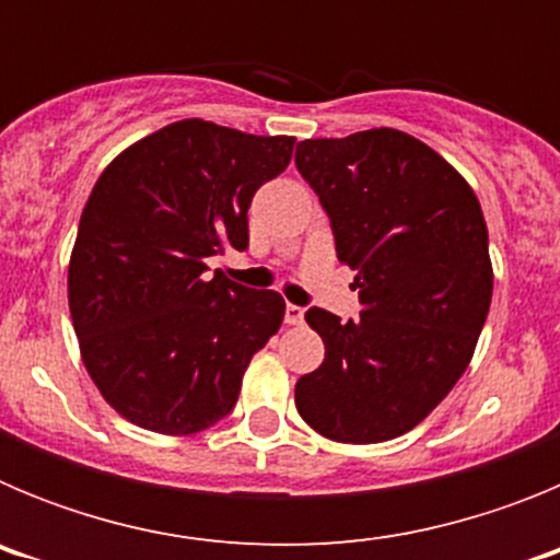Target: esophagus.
I'll list each match as a JSON object with an SVG mask.
<instances>
[{
  "mask_svg": "<svg viewBox=\"0 0 560 560\" xmlns=\"http://www.w3.org/2000/svg\"><path fill=\"white\" fill-rule=\"evenodd\" d=\"M303 319H305V308H300V305H294V303L285 305V323L303 325Z\"/></svg>",
  "mask_w": 560,
  "mask_h": 560,
  "instance_id": "esophagus-1",
  "label": "esophagus"
}]
</instances>
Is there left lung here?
<instances>
[{
	"label": "left lung",
	"mask_w": 560,
	"mask_h": 560,
	"mask_svg": "<svg viewBox=\"0 0 560 560\" xmlns=\"http://www.w3.org/2000/svg\"><path fill=\"white\" fill-rule=\"evenodd\" d=\"M296 171L361 303L348 323L305 314L325 361L296 381V412L339 443H384L418 427L471 361L493 294L482 207L438 151L395 128L300 142Z\"/></svg>",
	"instance_id": "left-lung-1"
}]
</instances>
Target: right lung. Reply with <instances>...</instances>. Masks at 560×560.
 Listing matches in <instances>:
<instances>
[{"mask_svg":"<svg viewBox=\"0 0 560 560\" xmlns=\"http://www.w3.org/2000/svg\"><path fill=\"white\" fill-rule=\"evenodd\" d=\"M291 151L294 137L192 117L128 145L92 187L69 257V314L95 387L137 427L219 423L283 325V296L210 275L207 260L246 249L252 196Z\"/></svg>","mask_w":560,"mask_h":560,"instance_id":"obj_1","label":"right lung"}]
</instances>
